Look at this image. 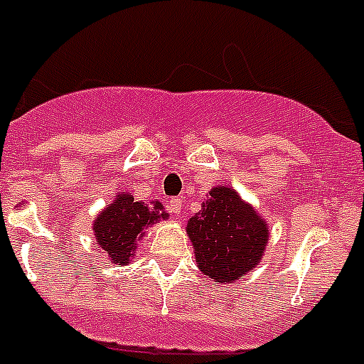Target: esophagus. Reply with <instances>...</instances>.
<instances>
[{"label":"esophagus","mask_w":364,"mask_h":364,"mask_svg":"<svg viewBox=\"0 0 364 364\" xmlns=\"http://www.w3.org/2000/svg\"><path fill=\"white\" fill-rule=\"evenodd\" d=\"M168 210H171L172 215L181 217V213H183V199H179V198L171 199V201H168Z\"/></svg>","instance_id":"34e87169"}]
</instances>
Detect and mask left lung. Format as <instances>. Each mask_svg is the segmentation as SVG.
Instances as JSON below:
<instances>
[{
	"mask_svg": "<svg viewBox=\"0 0 364 364\" xmlns=\"http://www.w3.org/2000/svg\"><path fill=\"white\" fill-rule=\"evenodd\" d=\"M199 271L219 284H233L259 266L266 255L269 226L237 190L217 185L201 212L186 224Z\"/></svg>",
	"mask_w": 364,
	"mask_h": 364,
	"instance_id": "obj_1",
	"label": "left lung"
}]
</instances>
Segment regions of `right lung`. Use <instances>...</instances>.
I'll return each instance as SVG.
<instances>
[{"instance_id": "right-lung-1", "label": "right lung", "mask_w": 364, "mask_h": 364, "mask_svg": "<svg viewBox=\"0 0 364 364\" xmlns=\"http://www.w3.org/2000/svg\"><path fill=\"white\" fill-rule=\"evenodd\" d=\"M168 219L159 201H134L129 192L114 196L113 203L97 213L93 220V235L98 247L107 253L111 262L127 266L138 251V242L151 224Z\"/></svg>"}]
</instances>
